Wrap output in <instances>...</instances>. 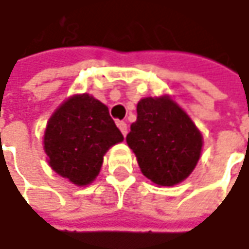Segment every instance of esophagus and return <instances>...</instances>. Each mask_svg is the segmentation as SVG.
Returning <instances> with one entry per match:
<instances>
[{
    "label": "esophagus",
    "instance_id": "34e87169",
    "mask_svg": "<svg viewBox=\"0 0 249 249\" xmlns=\"http://www.w3.org/2000/svg\"><path fill=\"white\" fill-rule=\"evenodd\" d=\"M117 127L120 129V132H122L123 136L127 135V124H126L124 122H117Z\"/></svg>",
    "mask_w": 249,
    "mask_h": 249
}]
</instances>
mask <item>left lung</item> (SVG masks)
Wrapping results in <instances>:
<instances>
[{"instance_id": "left-lung-1", "label": "left lung", "mask_w": 249, "mask_h": 249, "mask_svg": "<svg viewBox=\"0 0 249 249\" xmlns=\"http://www.w3.org/2000/svg\"><path fill=\"white\" fill-rule=\"evenodd\" d=\"M142 173L153 183L172 186L196 166L202 135L169 97H146L138 103V120L126 136Z\"/></svg>"}]
</instances>
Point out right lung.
Wrapping results in <instances>:
<instances>
[{
    "mask_svg": "<svg viewBox=\"0 0 249 249\" xmlns=\"http://www.w3.org/2000/svg\"><path fill=\"white\" fill-rule=\"evenodd\" d=\"M122 140L109 109L94 97L81 94L64 102L50 117L44 150L54 171L83 186L94 180L107 149Z\"/></svg>",
    "mask_w": 249,
    "mask_h": 249,
    "instance_id": "right-lung-1",
    "label": "right lung"
}]
</instances>
